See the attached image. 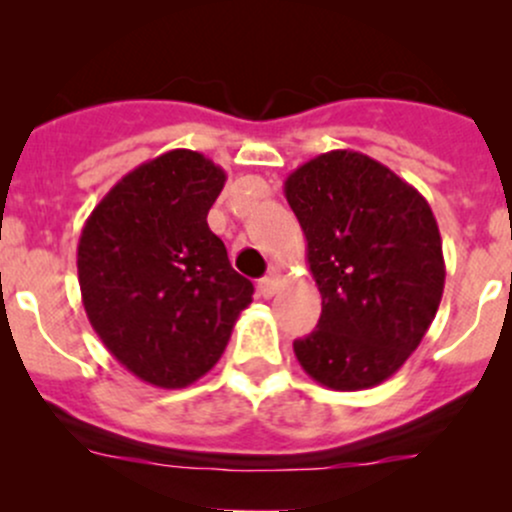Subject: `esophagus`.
Segmentation results:
<instances>
[{
  "instance_id": "34e87169",
  "label": "esophagus",
  "mask_w": 512,
  "mask_h": 512,
  "mask_svg": "<svg viewBox=\"0 0 512 512\" xmlns=\"http://www.w3.org/2000/svg\"><path fill=\"white\" fill-rule=\"evenodd\" d=\"M282 282H285V280H282V272L277 270V267H272L270 275L262 277V280L257 282V292H260L265 299H270V297H275L277 292H280Z\"/></svg>"
}]
</instances>
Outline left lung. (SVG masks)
I'll return each instance as SVG.
<instances>
[{"mask_svg": "<svg viewBox=\"0 0 512 512\" xmlns=\"http://www.w3.org/2000/svg\"><path fill=\"white\" fill-rule=\"evenodd\" d=\"M285 198L322 294L317 329L294 342L297 361L327 389H371L416 352L441 304L446 265L431 205L356 151L299 165Z\"/></svg>", "mask_w": 512, "mask_h": 512, "instance_id": "1", "label": "left lung"}]
</instances>
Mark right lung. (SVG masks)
<instances>
[{
    "label": "right lung",
    "mask_w": 512,
    "mask_h": 512,
    "mask_svg": "<svg viewBox=\"0 0 512 512\" xmlns=\"http://www.w3.org/2000/svg\"><path fill=\"white\" fill-rule=\"evenodd\" d=\"M225 178L203 153L175 148L123 175L81 230L86 317L108 352L160 389L208 374L252 302L255 287L208 227Z\"/></svg>",
    "instance_id": "obj_1"
}]
</instances>
